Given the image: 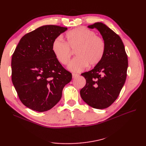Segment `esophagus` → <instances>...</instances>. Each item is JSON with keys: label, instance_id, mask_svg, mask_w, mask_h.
Segmentation results:
<instances>
[{"label": "esophagus", "instance_id": "obj_1", "mask_svg": "<svg viewBox=\"0 0 146 146\" xmlns=\"http://www.w3.org/2000/svg\"><path fill=\"white\" fill-rule=\"evenodd\" d=\"M72 75V78H76V77H77V76H78V74H75V73H73Z\"/></svg>", "mask_w": 146, "mask_h": 146}]
</instances>
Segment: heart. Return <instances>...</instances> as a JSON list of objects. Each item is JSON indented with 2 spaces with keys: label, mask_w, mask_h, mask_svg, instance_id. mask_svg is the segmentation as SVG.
<instances>
[{
  "label": "heart",
  "mask_w": 146,
  "mask_h": 146,
  "mask_svg": "<svg viewBox=\"0 0 146 146\" xmlns=\"http://www.w3.org/2000/svg\"><path fill=\"white\" fill-rule=\"evenodd\" d=\"M66 39L64 42L60 37L56 38L53 42L52 49L56 60L62 65L68 64L72 51H76V57L68 66L70 71L78 72L88 65L92 67L102 60L105 42L93 30L83 27L74 29L66 33Z\"/></svg>",
  "instance_id": "1"
}]
</instances>
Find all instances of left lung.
Returning a JSON list of instances; mask_svg holds the SVG:
<instances>
[{
	"instance_id": "obj_1",
	"label": "left lung",
	"mask_w": 146,
	"mask_h": 146,
	"mask_svg": "<svg viewBox=\"0 0 146 146\" xmlns=\"http://www.w3.org/2000/svg\"><path fill=\"white\" fill-rule=\"evenodd\" d=\"M88 27L99 31L105 42V52L99 64L81 74L86 79V85L80 90V96L90 107L104 109L116 100L124 85L127 55L120 36L107 25L96 23Z\"/></svg>"
}]
</instances>
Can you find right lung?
I'll return each mask as SVG.
<instances>
[{
	"mask_svg": "<svg viewBox=\"0 0 146 146\" xmlns=\"http://www.w3.org/2000/svg\"><path fill=\"white\" fill-rule=\"evenodd\" d=\"M68 29L47 25L21 39L11 58V79L21 102L44 112L58 102L64 86L72 80L52 52L53 42Z\"/></svg>",
	"mask_w": 146,
	"mask_h": 146,
	"instance_id": "add662e5",
	"label": "right lung"
}]
</instances>
